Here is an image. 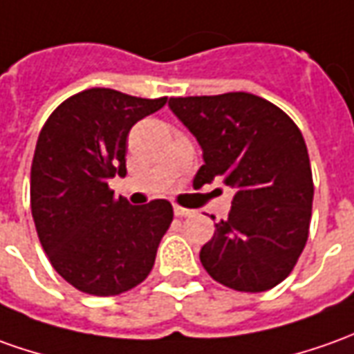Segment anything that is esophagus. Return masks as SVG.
<instances>
[{"mask_svg": "<svg viewBox=\"0 0 354 354\" xmlns=\"http://www.w3.org/2000/svg\"><path fill=\"white\" fill-rule=\"evenodd\" d=\"M174 215H176V217H189V215H194V211L176 205V207H174Z\"/></svg>", "mask_w": 354, "mask_h": 354, "instance_id": "obj_1", "label": "esophagus"}]
</instances>
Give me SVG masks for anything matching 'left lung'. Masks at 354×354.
<instances>
[{
  "label": "left lung",
  "instance_id": "8db88e82",
  "mask_svg": "<svg viewBox=\"0 0 354 354\" xmlns=\"http://www.w3.org/2000/svg\"><path fill=\"white\" fill-rule=\"evenodd\" d=\"M168 106L203 149L194 186L221 180L234 189L228 218L199 252L201 266L234 290L277 287L306 246L312 217L314 180L298 126L250 93L172 96Z\"/></svg>",
  "mask_w": 354,
  "mask_h": 354
}]
</instances>
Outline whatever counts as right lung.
<instances>
[{
    "label": "right lung",
    "instance_id": "obj_1",
    "mask_svg": "<svg viewBox=\"0 0 354 354\" xmlns=\"http://www.w3.org/2000/svg\"><path fill=\"white\" fill-rule=\"evenodd\" d=\"M167 96L114 88L69 96L46 120L30 167V209L52 268L77 290L116 297L143 283L174 211L167 199L133 207L108 180L126 174V139Z\"/></svg>",
    "mask_w": 354,
    "mask_h": 354
}]
</instances>
